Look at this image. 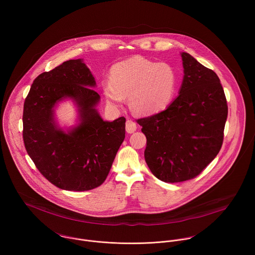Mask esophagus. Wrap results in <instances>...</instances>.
<instances>
[{
    "instance_id": "esophagus-1",
    "label": "esophagus",
    "mask_w": 255,
    "mask_h": 255,
    "mask_svg": "<svg viewBox=\"0 0 255 255\" xmlns=\"http://www.w3.org/2000/svg\"><path fill=\"white\" fill-rule=\"evenodd\" d=\"M136 128H137V126H136V124L134 122L127 121V123H126V130H127L128 133L134 132L136 130Z\"/></svg>"
}]
</instances>
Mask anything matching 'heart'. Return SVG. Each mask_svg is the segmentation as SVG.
I'll use <instances>...</instances> for the list:
<instances>
[{
	"instance_id": "b5f03b06",
	"label": "heart",
	"mask_w": 255,
	"mask_h": 255,
	"mask_svg": "<svg viewBox=\"0 0 255 255\" xmlns=\"http://www.w3.org/2000/svg\"><path fill=\"white\" fill-rule=\"evenodd\" d=\"M176 88L177 74L170 65L135 56L113 66L103 93L115 107L122 106L128 96L130 109L137 115L150 116L169 106Z\"/></svg>"
}]
</instances>
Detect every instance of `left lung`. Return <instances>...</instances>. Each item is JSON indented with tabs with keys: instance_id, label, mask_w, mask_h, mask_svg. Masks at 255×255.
<instances>
[{
	"instance_id": "1",
	"label": "left lung",
	"mask_w": 255,
	"mask_h": 255,
	"mask_svg": "<svg viewBox=\"0 0 255 255\" xmlns=\"http://www.w3.org/2000/svg\"><path fill=\"white\" fill-rule=\"evenodd\" d=\"M179 96L168 108L137 120L147 139L144 157L152 174L165 182L198 176L223 144L228 105L218 75L182 52Z\"/></svg>"
}]
</instances>
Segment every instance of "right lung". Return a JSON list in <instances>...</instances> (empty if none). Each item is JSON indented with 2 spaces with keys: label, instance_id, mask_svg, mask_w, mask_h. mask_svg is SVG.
Instances as JSON below:
<instances>
[{
  "label": "right lung",
  "instance_id": "right-lung-1",
  "mask_svg": "<svg viewBox=\"0 0 255 255\" xmlns=\"http://www.w3.org/2000/svg\"><path fill=\"white\" fill-rule=\"evenodd\" d=\"M83 60H70L34 79L23 105V141L39 172L65 190L85 191L101 185L126 136V119L104 121L96 109L100 95ZM71 99L79 124L64 131L54 107Z\"/></svg>",
  "mask_w": 255,
  "mask_h": 255
}]
</instances>
